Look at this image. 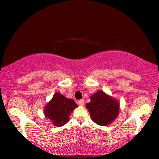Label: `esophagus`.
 Returning <instances> with one entry per match:
<instances>
[{"label": "esophagus", "mask_w": 159, "mask_h": 159, "mask_svg": "<svg viewBox=\"0 0 159 159\" xmlns=\"http://www.w3.org/2000/svg\"><path fill=\"white\" fill-rule=\"evenodd\" d=\"M78 103H79V104L80 105V106H84V99H80V100H79V102H78Z\"/></svg>", "instance_id": "esophagus-1"}]
</instances>
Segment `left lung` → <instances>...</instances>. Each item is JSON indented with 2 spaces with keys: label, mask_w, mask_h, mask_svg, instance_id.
Segmentation results:
<instances>
[{
  "label": "left lung",
  "mask_w": 159,
  "mask_h": 159,
  "mask_svg": "<svg viewBox=\"0 0 159 159\" xmlns=\"http://www.w3.org/2000/svg\"><path fill=\"white\" fill-rule=\"evenodd\" d=\"M119 103L104 91H99L91 97V102L86 108L93 122L99 125H108L117 117L119 113Z\"/></svg>",
  "instance_id": "left-lung-1"
}]
</instances>
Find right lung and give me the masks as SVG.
Returning <instances> with one entry per match:
<instances>
[{
    "label": "right lung",
    "instance_id": "obj_1",
    "mask_svg": "<svg viewBox=\"0 0 159 159\" xmlns=\"http://www.w3.org/2000/svg\"><path fill=\"white\" fill-rule=\"evenodd\" d=\"M77 104L73 99H67L60 93H55L51 101L46 105L44 113L52 120V124L60 127L68 122L69 115Z\"/></svg>",
    "mask_w": 159,
    "mask_h": 159
}]
</instances>
